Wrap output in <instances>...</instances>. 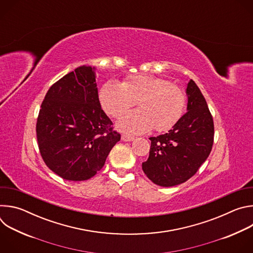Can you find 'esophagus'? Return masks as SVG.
Returning a JSON list of instances; mask_svg holds the SVG:
<instances>
[{"label": "esophagus", "instance_id": "obj_1", "mask_svg": "<svg viewBox=\"0 0 253 253\" xmlns=\"http://www.w3.org/2000/svg\"><path fill=\"white\" fill-rule=\"evenodd\" d=\"M121 139L123 140V141H132V140H134V137H132V136H130V135H126V134H123L122 136H121Z\"/></svg>", "mask_w": 253, "mask_h": 253}]
</instances>
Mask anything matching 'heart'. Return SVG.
Here are the masks:
<instances>
[{"label":"heart","mask_w":253,"mask_h":253,"mask_svg":"<svg viewBox=\"0 0 253 253\" xmlns=\"http://www.w3.org/2000/svg\"><path fill=\"white\" fill-rule=\"evenodd\" d=\"M103 110L118 117L138 102L139 110L123 114L118 128L129 134H142L154 128L157 132L172 129L182 118L187 97L185 91L171 81L146 76L133 75L122 84L109 81L103 85L99 94Z\"/></svg>","instance_id":"1"}]
</instances>
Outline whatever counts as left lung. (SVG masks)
Wrapping results in <instances>:
<instances>
[{
  "mask_svg": "<svg viewBox=\"0 0 253 253\" xmlns=\"http://www.w3.org/2000/svg\"><path fill=\"white\" fill-rule=\"evenodd\" d=\"M186 92L187 112L168 133L149 138V157L142 163L146 176L163 187L187 181L205 162L213 145L214 123L206 100L193 80Z\"/></svg>",
  "mask_w": 253,
  "mask_h": 253,
  "instance_id": "obj_1",
  "label": "left lung"
}]
</instances>
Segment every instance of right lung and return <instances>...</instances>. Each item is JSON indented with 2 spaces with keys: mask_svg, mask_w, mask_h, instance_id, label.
<instances>
[{
  "mask_svg": "<svg viewBox=\"0 0 253 253\" xmlns=\"http://www.w3.org/2000/svg\"><path fill=\"white\" fill-rule=\"evenodd\" d=\"M102 110L92 67L81 66L48 90L36 124L45 164L70 181L93 177L121 135Z\"/></svg>",
  "mask_w": 253,
  "mask_h": 253,
  "instance_id": "add662e5",
  "label": "right lung"
}]
</instances>
